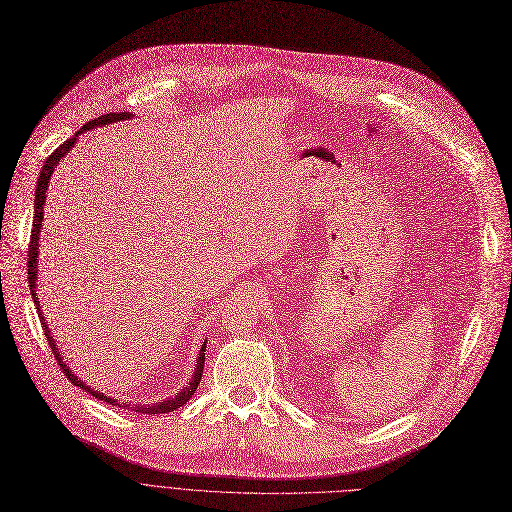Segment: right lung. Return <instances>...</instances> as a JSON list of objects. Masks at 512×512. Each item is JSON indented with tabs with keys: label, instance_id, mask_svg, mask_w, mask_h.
Returning a JSON list of instances; mask_svg holds the SVG:
<instances>
[{
	"label": "right lung",
	"instance_id": "1",
	"mask_svg": "<svg viewBox=\"0 0 512 512\" xmlns=\"http://www.w3.org/2000/svg\"><path fill=\"white\" fill-rule=\"evenodd\" d=\"M130 117H132V113L122 111V113H107V115H101V117L93 119V122H86L70 140H66L62 146H57V148L53 150V153L45 159L43 169H41V175H39V182H37V192H35V221H33V233H30V244H28V285H30V293H33V299H35V304H37V312H39V318H41V324H43V333H45V337H47V341H49V347H51V351H53V355H55V359H57L59 368H62L64 374L68 376V380H70L72 384L80 386V388L84 390V393L93 395L95 399L105 401V403H111V405H119L117 399L105 397V395L101 393V390H93L88 384H84L82 380H78V376H74V372L62 362V355H59V349L55 347V339L51 337V330H49V326H47V322H45V316L41 314V304L37 302V299H39V297H37V258H39V237H41V227H43V206H45V198H47L45 192H47V188H49V179H51L55 167L59 165V161H62V159L66 157L68 150L78 142V136H80L82 132H86V130H90V128H95V126H107V124H113V122H122V119H130ZM204 349H206V343L200 347V353H198V359H196V368H194V376H192V380H190L188 386H184L182 390H179V393H175V397H169V399H165V401L150 403V405H136L134 411L155 415V413H169V411H173V409H179L182 405H186V403L190 401V397L194 395V390L198 388L200 378H202V370H204ZM122 407L132 409V407L126 405V403H124Z\"/></svg>",
	"mask_w": 512,
	"mask_h": 512
}]
</instances>
